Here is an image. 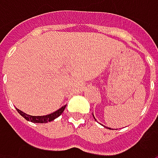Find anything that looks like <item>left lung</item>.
I'll list each match as a JSON object with an SVG mask.
<instances>
[{"instance_id":"8db88e82","label":"left lung","mask_w":158,"mask_h":158,"mask_svg":"<svg viewBox=\"0 0 158 158\" xmlns=\"http://www.w3.org/2000/svg\"><path fill=\"white\" fill-rule=\"evenodd\" d=\"M92 115H93V113H92ZM93 117H94V115H93ZM94 119H95V117H94ZM96 120V119H95Z\"/></svg>"}]
</instances>
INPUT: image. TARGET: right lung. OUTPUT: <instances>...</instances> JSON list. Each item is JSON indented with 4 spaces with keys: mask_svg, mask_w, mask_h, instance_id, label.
Returning <instances> with one entry per match:
<instances>
[{
    "mask_svg": "<svg viewBox=\"0 0 158 158\" xmlns=\"http://www.w3.org/2000/svg\"><path fill=\"white\" fill-rule=\"evenodd\" d=\"M67 105H64L62 106L60 109H58L57 110L50 113V114H48V115H44V116H32V115H29V114H26L25 112L20 110L19 109H16L17 111L27 121L29 122H32V123H47L48 122H51V121H54L55 119H56L57 117H59L62 112L64 111L65 108H66Z\"/></svg>",
    "mask_w": 158,
    "mask_h": 158,
    "instance_id": "right-lung-1",
    "label": "right lung"
}]
</instances>
